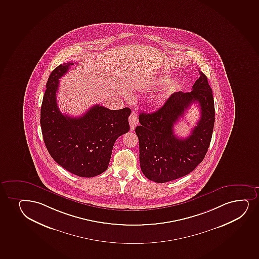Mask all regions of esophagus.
Segmentation results:
<instances>
[{"label": "esophagus", "instance_id": "1", "mask_svg": "<svg viewBox=\"0 0 259 259\" xmlns=\"http://www.w3.org/2000/svg\"><path fill=\"white\" fill-rule=\"evenodd\" d=\"M130 125H131V131H134L135 128L137 127V125L138 124V118H137V115L135 111L131 112V116H130Z\"/></svg>", "mask_w": 259, "mask_h": 259}]
</instances>
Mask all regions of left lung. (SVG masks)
<instances>
[{
	"label": "left lung",
	"instance_id": "8db88e82",
	"mask_svg": "<svg viewBox=\"0 0 259 259\" xmlns=\"http://www.w3.org/2000/svg\"><path fill=\"white\" fill-rule=\"evenodd\" d=\"M199 73L191 92L172 93L155 112L139 115L141 125L136 128V134L139 139L141 169L152 182L164 183L187 176L207 152L215 109L207 77L201 71ZM194 102L201 109L199 122L188 138L179 139L174 135L173 125Z\"/></svg>",
	"mask_w": 259,
	"mask_h": 259
}]
</instances>
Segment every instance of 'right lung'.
I'll return each mask as SVG.
<instances>
[{"label":"right lung","mask_w":259,"mask_h":259,"mask_svg":"<svg viewBox=\"0 0 259 259\" xmlns=\"http://www.w3.org/2000/svg\"><path fill=\"white\" fill-rule=\"evenodd\" d=\"M71 65L57 66L48 77L40 109L42 136L57 163L73 175L90 178L107 169L114 143L130 131L131 110H109L97 104L79 117L61 113L56 100L59 79Z\"/></svg>","instance_id":"add662e5"}]
</instances>
